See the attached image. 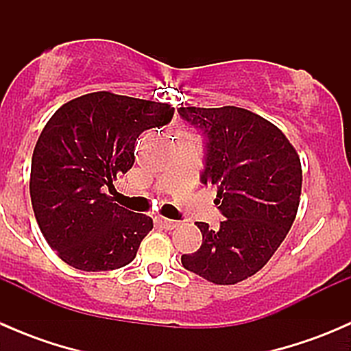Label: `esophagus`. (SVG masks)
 Instances as JSON below:
<instances>
[{
  "label": "esophagus",
  "instance_id": "esophagus-1",
  "mask_svg": "<svg viewBox=\"0 0 351 351\" xmlns=\"http://www.w3.org/2000/svg\"><path fill=\"white\" fill-rule=\"evenodd\" d=\"M158 224L165 229H175V228H178L180 222L171 221V219H166V217H158Z\"/></svg>",
  "mask_w": 351,
  "mask_h": 351
}]
</instances>
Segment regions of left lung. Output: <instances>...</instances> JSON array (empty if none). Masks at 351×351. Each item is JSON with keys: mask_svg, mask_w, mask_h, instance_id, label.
Here are the masks:
<instances>
[{"mask_svg": "<svg viewBox=\"0 0 351 351\" xmlns=\"http://www.w3.org/2000/svg\"><path fill=\"white\" fill-rule=\"evenodd\" d=\"M182 119L205 136L202 183L217 189L226 221L217 231L195 222L202 246L183 254L189 271L217 285H234L260 271L295 221L302 168L285 134L239 107H180Z\"/></svg>", "mask_w": 351, "mask_h": 351, "instance_id": "obj_1", "label": "left lung"}]
</instances>
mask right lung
<instances>
[{"mask_svg": "<svg viewBox=\"0 0 351 351\" xmlns=\"http://www.w3.org/2000/svg\"><path fill=\"white\" fill-rule=\"evenodd\" d=\"M173 113L168 104L97 91L67 101L45 123L32 156V207L69 267L107 271L136 258L153 219L113 204L105 190L132 168L141 134Z\"/></svg>", "mask_w": 351, "mask_h": 351, "instance_id": "1", "label": "right lung"}]
</instances>
